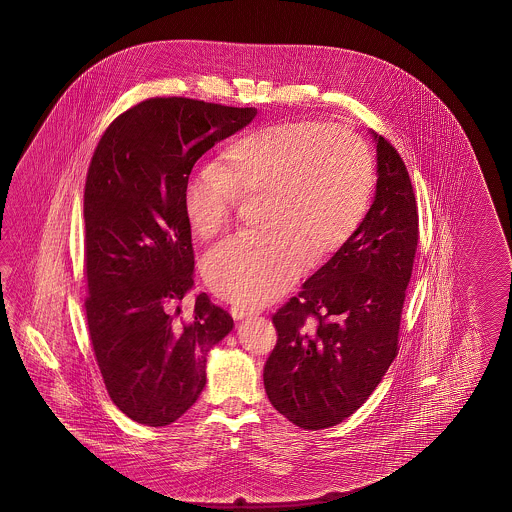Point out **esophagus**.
I'll list each match as a JSON object with an SVG mask.
<instances>
[{
	"label": "esophagus",
	"mask_w": 512,
	"mask_h": 512,
	"mask_svg": "<svg viewBox=\"0 0 512 512\" xmlns=\"http://www.w3.org/2000/svg\"><path fill=\"white\" fill-rule=\"evenodd\" d=\"M230 315L234 316V320H243V318H247L252 313L249 309L241 307V305H234V307H230Z\"/></svg>",
	"instance_id": "esophagus-1"
}]
</instances>
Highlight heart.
<instances>
[{
	"instance_id": "b5f03b06",
	"label": "heart",
	"mask_w": 512,
	"mask_h": 512,
	"mask_svg": "<svg viewBox=\"0 0 512 512\" xmlns=\"http://www.w3.org/2000/svg\"><path fill=\"white\" fill-rule=\"evenodd\" d=\"M375 164L353 131L287 120L251 131L225 163L186 181L183 210L199 238L229 225L243 197L265 196L258 236H232L207 252L203 272L223 298L261 305L346 245L370 208Z\"/></svg>"
}]
</instances>
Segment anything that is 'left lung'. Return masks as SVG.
I'll return each mask as SVG.
<instances>
[{
    "mask_svg": "<svg viewBox=\"0 0 512 512\" xmlns=\"http://www.w3.org/2000/svg\"><path fill=\"white\" fill-rule=\"evenodd\" d=\"M370 133L377 186L366 218L272 316L278 342L263 370L265 392L304 430L338 425L357 412L397 355L419 218L401 155Z\"/></svg>",
    "mask_w": 512,
    "mask_h": 512,
    "instance_id": "1",
    "label": "left lung"
}]
</instances>
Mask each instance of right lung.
I'll return each instance as SVG.
<instances>
[{
	"mask_svg": "<svg viewBox=\"0 0 512 512\" xmlns=\"http://www.w3.org/2000/svg\"><path fill=\"white\" fill-rule=\"evenodd\" d=\"M256 108L148 98L109 124L84 192L87 326L111 401L146 426L177 421L207 384V355L232 316L194 287L183 190L197 159L243 130Z\"/></svg>",
	"mask_w": 512,
	"mask_h": 512,
	"instance_id": "1",
	"label": "right lung"
}]
</instances>
